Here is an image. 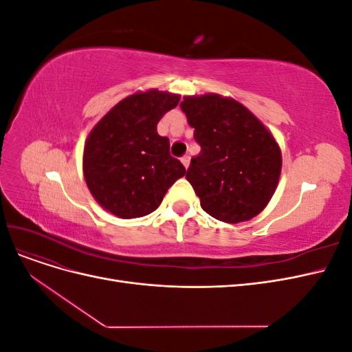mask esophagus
Listing matches in <instances>:
<instances>
[{"label":"esophagus","mask_w":352,"mask_h":352,"mask_svg":"<svg viewBox=\"0 0 352 352\" xmlns=\"http://www.w3.org/2000/svg\"><path fill=\"white\" fill-rule=\"evenodd\" d=\"M180 162H182V164L185 166V168L189 167V162H190V157L189 155H184L182 158H180Z\"/></svg>","instance_id":"34e87169"}]
</instances>
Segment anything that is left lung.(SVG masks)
Wrapping results in <instances>:
<instances>
[{
  "label": "left lung",
  "instance_id": "1",
  "mask_svg": "<svg viewBox=\"0 0 352 352\" xmlns=\"http://www.w3.org/2000/svg\"><path fill=\"white\" fill-rule=\"evenodd\" d=\"M180 109L201 145L186 179L202 210L230 225L260 214L282 172L280 146L272 132L243 104L219 94L186 95Z\"/></svg>",
  "mask_w": 352,
  "mask_h": 352
}]
</instances>
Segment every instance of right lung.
<instances>
[{
	"label": "right lung",
	"instance_id": "obj_1",
	"mask_svg": "<svg viewBox=\"0 0 352 352\" xmlns=\"http://www.w3.org/2000/svg\"><path fill=\"white\" fill-rule=\"evenodd\" d=\"M180 95L148 89L117 102L92 127L83 148V176L98 204L120 219L153 212L186 170L170 155L168 138L157 133Z\"/></svg>",
	"mask_w": 352,
	"mask_h": 352
}]
</instances>
